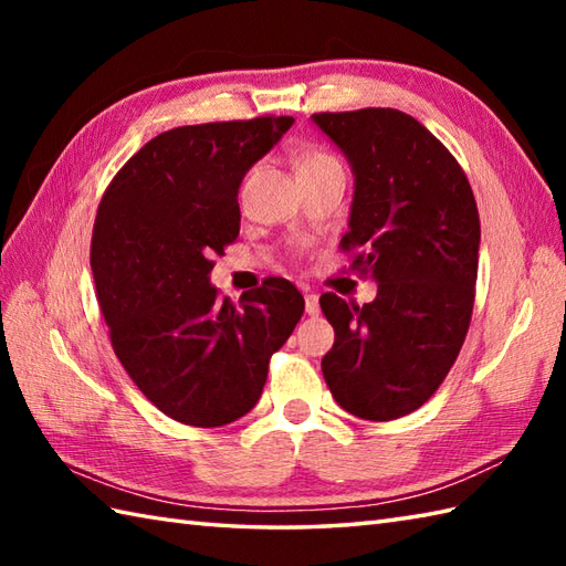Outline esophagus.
Here are the masks:
<instances>
[{"instance_id":"esophagus-1","label":"esophagus","mask_w":566,"mask_h":566,"mask_svg":"<svg viewBox=\"0 0 566 566\" xmlns=\"http://www.w3.org/2000/svg\"><path fill=\"white\" fill-rule=\"evenodd\" d=\"M304 302H306V314H308V316H318V311H321L318 294H306Z\"/></svg>"}]
</instances>
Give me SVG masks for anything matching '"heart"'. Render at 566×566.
<instances>
[{
  "label": "heart",
  "mask_w": 566,
  "mask_h": 566,
  "mask_svg": "<svg viewBox=\"0 0 566 566\" xmlns=\"http://www.w3.org/2000/svg\"><path fill=\"white\" fill-rule=\"evenodd\" d=\"M328 160H335L333 155L323 153V150H314V153H308V155H306L304 163H302V167H306V165H318V163H328Z\"/></svg>",
  "instance_id": "1"
}]
</instances>
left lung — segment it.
<instances>
[{"mask_svg": "<svg viewBox=\"0 0 566 566\" xmlns=\"http://www.w3.org/2000/svg\"><path fill=\"white\" fill-rule=\"evenodd\" d=\"M353 165L355 197L343 252L379 282L359 306L321 296L335 343L321 359L333 399L365 420L423 406L467 338L479 268V211L454 155L396 109L314 114Z\"/></svg>", "mask_w": 566, "mask_h": 566, "instance_id": "1", "label": "left lung"}]
</instances>
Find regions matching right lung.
<instances>
[{"mask_svg":"<svg viewBox=\"0 0 566 566\" xmlns=\"http://www.w3.org/2000/svg\"><path fill=\"white\" fill-rule=\"evenodd\" d=\"M292 124L258 116L165 130L99 201L90 264L112 347L143 396L185 426L245 416L304 314V296L282 276L240 308L209 284L211 258L240 231V182Z\"/></svg>","mask_w":566,"mask_h":566,"instance_id":"add662e5","label":"right lung"}]
</instances>
